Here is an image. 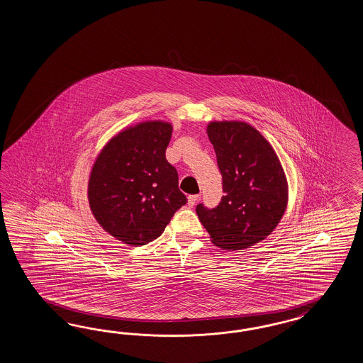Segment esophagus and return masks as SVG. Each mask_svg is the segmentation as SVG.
<instances>
[{"mask_svg": "<svg viewBox=\"0 0 363 363\" xmlns=\"http://www.w3.org/2000/svg\"><path fill=\"white\" fill-rule=\"evenodd\" d=\"M198 201H199V196H189L187 197V205L191 208L197 203Z\"/></svg>", "mask_w": 363, "mask_h": 363, "instance_id": "1", "label": "esophagus"}]
</instances>
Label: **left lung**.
Returning <instances> with one entry per match:
<instances>
[{
  "label": "left lung",
  "instance_id": "1",
  "mask_svg": "<svg viewBox=\"0 0 363 363\" xmlns=\"http://www.w3.org/2000/svg\"><path fill=\"white\" fill-rule=\"evenodd\" d=\"M217 155L225 196L214 209L197 206L198 218L222 250L250 247L282 220L289 186L273 146L250 123L211 121L206 128Z\"/></svg>",
  "mask_w": 363,
  "mask_h": 363
}]
</instances>
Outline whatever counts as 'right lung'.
I'll return each mask as SVG.
<instances>
[{
	"instance_id": "add662e5",
	"label": "right lung",
	"mask_w": 363,
	"mask_h": 363,
	"mask_svg": "<svg viewBox=\"0 0 363 363\" xmlns=\"http://www.w3.org/2000/svg\"><path fill=\"white\" fill-rule=\"evenodd\" d=\"M170 122L128 126L111 137L90 170L89 206L99 226L116 240L141 246L158 238L186 203L176 167L166 160Z\"/></svg>"
}]
</instances>
